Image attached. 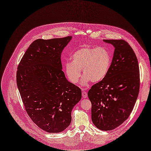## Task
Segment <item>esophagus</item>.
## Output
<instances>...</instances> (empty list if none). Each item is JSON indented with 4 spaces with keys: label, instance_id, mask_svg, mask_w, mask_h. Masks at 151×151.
Here are the masks:
<instances>
[{
    "label": "esophagus",
    "instance_id": "1",
    "mask_svg": "<svg viewBox=\"0 0 151 151\" xmlns=\"http://www.w3.org/2000/svg\"><path fill=\"white\" fill-rule=\"evenodd\" d=\"M82 96H83V98H86V97H88V94H87L86 92L83 91V93H82Z\"/></svg>",
    "mask_w": 151,
    "mask_h": 151
}]
</instances>
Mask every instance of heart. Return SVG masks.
Segmentation results:
<instances>
[{
    "label": "heart",
    "instance_id": "1",
    "mask_svg": "<svg viewBox=\"0 0 151 151\" xmlns=\"http://www.w3.org/2000/svg\"><path fill=\"white\" fill-rule=\"evenodd\" d=\"M71 62L65 63V73L69 80L73 84L79 81L82 70L84 76L83 84L91 81L98 83L107 76L112 63L109 51L102 47H84L72 54Z\"/></svg>",
    "mask_w": 151,
    "mask_h": 151
}]
</instances>
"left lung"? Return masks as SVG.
Returning a JSON list of instances; mask_svg holds the SVG:
<instances>
[{
	"label": "left lung",
	"instance_id": "1",
	"mask_svg": "<svg viewBox=\"0 0 151 151\" xmlns=\"http://www.w3.org/2000/svg\"><path fill=\"white\" fill-rule=\"evenodd\" d=\"M115 47L106 78L92 86L88 93L91 118L101 130H112L125 121L138 96L140 75L138 62L130 45L123 39H104Z\"/></svg>",
	"mask_w": 151,
	"mask_h": 151
}]
</instances>
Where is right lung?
<instances>
[{"label": "right lung", "mask_w": 151, "mask_h": 151, "mask_svg": "<svg viewBox=\"0 0 151 151\" xmlns=\"http://www.w3.org/2000/svg\"><path fill=\"white\" fill-rule=\"evenodd\" d=\"M71 37L32 42L19 62L17 84L31 120L48 133H59L71 121V110L81 91L62 71L61 53Z\"/></svg>", "instance_id": "right-lung-1"}]
</instances>
